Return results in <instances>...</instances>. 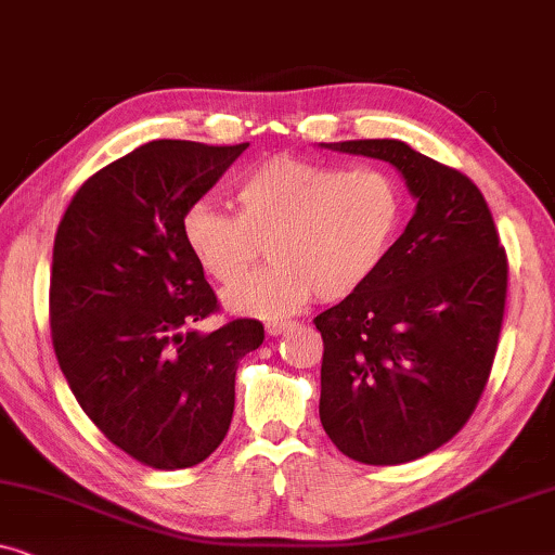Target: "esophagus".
Instances as JSON below:
<instances>
[{
    "label": "esophagus",
    "instance_id": "obj_1",
    "mask_svg": "<svg viewBox=\"0 0 555 555\" xmlns=\"http://www.w3.org/2000/svg\"><path fill=\"white\" fill-rule=\"evenodd\" d=\"M293 323L291 321H268L264 323V331H268V336H283L285 331H291Z\"/></svg>",
    "mask_w": 555,
    "mask_h": 555
}]
</instances>
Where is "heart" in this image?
Returning <instances> with one entry per match:
<instances>
[{"mask_svg":"<svg viewBox=\"0 0 555 555\" xmlns=\"http://www.w3.org/2000/svg\"><path fill=\"white\" fill-rule=\"evenodd\" d=\"M240 215L196 202L181 217L189 253L234 285L271 247L268 271L232 287L227 308L285 315L313 298H351L374 278L404 215L399 181L376 166L340 169L291 154L257 164L234 186Z\"/></svg>","mask_w":555,"mask_h":555,"instance_id":"1","label":"heart"}]
</instances>
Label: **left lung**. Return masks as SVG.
Returning <instances> with one entry per match:
<instances>
[{
    "label": "left lung",
    "mask_w": 555,
    "mask_h": 555,
    "mask_svg": "<svg viewBox=\"0 0 555 555\" xmlns=\"http://www.w3.org/2000/svg\"><path fill=\"white\" fill-rule=\"evenodd\" d=\"M389 162L414 217L374 278L315 315L321 424L346 457L401 465L457 435L498 351L507 257L473 181L397 139L321 143Z\"/></svg>",
    "instance_id": "8db88e82"
}]
</instances>
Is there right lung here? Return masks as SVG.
<instances>
[{"label":"right lung","instance_id":"obj_1","mask_svg":"<svg viewBox=\"0 0 555 555\" xmlns=\"http://www.w3.org/2000/svg\"><path fill=\"white\" fill-rule=\"evenodd\" d=\"M249 143L151 141L93 173L55 234L50 328L60 369L90 422L154 469H184L222 444L240 359L264 328L194 323L217 306L181 217Z\"/></svg>","mask_w":555,"mask_h":555}]
</instances>
